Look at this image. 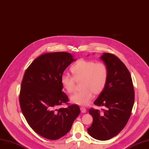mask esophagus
Masks as SVG:
<instances>
[{"mask_svg": "<svg viewBox=\"0 0 149 149\" xmlns=\"http://www.w3.org/2000/svg\"><path fill=\"white\" fill-rule=\"evenodd\" d=\"M80 110H81V112L84 113H86V109L85 108V107H80Z\"/></svg>", "mask_w": 149, "mask_h": 149, "instance_id": "obj_1", "label": "esophagus"}]
</instances>
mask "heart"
I'll list each match as a JSON object with an SVG mask.
<instances>
[{"mask_svg": "<svg viewBox=\"0 0 149 149\" xmlns=\"http://www.w3.org/2000/svg\"><path fill=\"white\" fill-rule=\"evenodd\" d=\"M70 71L73 76L63 74L61 83L68 93H72L75 89L76 81L82 80L81 86L83 89L70 97L72 102L80 105H88L93 98V93H101L108 80L109 69L103 62L80 59L71 66Z\"/></svg>", "mask_w": 149, "mask_h": 149, "instance_id": "heart-1", "label": "heart"}]
</instances>
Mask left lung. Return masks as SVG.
Here are the masks:
<instances>
[{
    "label": "left lung",
    "mask_w": 149,
    "mask_h": 149,
    "mask_svg": "<svg viewBox=\"0 0 149 149\" xmlns=\"http://www.w3.org/2000/svg\"><path fill=\"white\" fill-rule=\"evenodd\" d=\"M100 58L108 67L109 77L94 103L105 109H89L93 122L88 132L96 139L106 141L118 134L126 125L134 104V91L130 73L118 57L103 53Z\"/></svg>",
    "instance_id": "1"
}]
</instances>
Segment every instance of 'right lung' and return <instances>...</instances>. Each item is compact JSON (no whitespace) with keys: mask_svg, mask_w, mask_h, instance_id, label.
Listing matches in <instances>:
<instances>
[{"mask_svg":"<svg viewBox=\"0 0 149 149\" xmlns=\"http://www.w3.org/2000/svg\"><path fill=\"white\" fill-rule=\"evenodd\" d=\"M75 60L64 52L44 54L24 73L19 94L21 111L30 127L46 139L56 140L67 134L80 113L75 104L61 107L69 103L61 77Z\"/></svg>","mask_w":149,"mask_h":149,"instance_id":"1","label":"right lung"}]
</instances>
